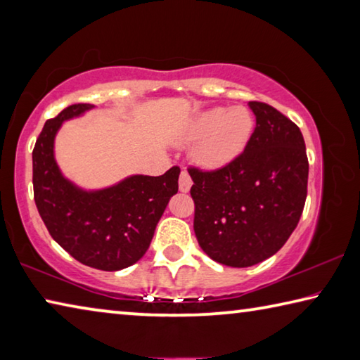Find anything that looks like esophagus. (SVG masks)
<instances>
[{
  "mask_svg": "<svg viewBox=\"0 0 360 360\" xmlns=\"http://www.w3.org/2000/svg\"><path fill=\"white\" fill-rule=\"evenodd\" d=\"M191 186H192L191 176H188L187 169H182L181 174H179V191L181 192H188V191H191Z\"/></svg>",
  "mask_w": 360,
  "mask_h": 360,
  "instance_id": "1",
  "label": "esophagus"
}]
</instances>
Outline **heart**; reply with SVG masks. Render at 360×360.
<instances>
[{
    "mask_svg": "<svg viewBox=\"0 0 360 360\" xmlns=\"http://www.w3.org/2000/svg\"><path fill=\"white\" fill-rule=\"evenodd\" d=\"M254 130V119L246 108L206 109L191 127L188 139L200 141L197 158L206 167L216 168L241 154Z\"/></svg>",
    "mask_w": 360,
    "mask_h": 360,
    "instance_id": "obj_1",
    "label": "heart"
}]
</instances>
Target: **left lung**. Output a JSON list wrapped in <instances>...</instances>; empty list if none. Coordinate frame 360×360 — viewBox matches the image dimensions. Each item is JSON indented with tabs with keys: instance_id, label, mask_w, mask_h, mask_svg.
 Returning <instances> with one entry per match:
<instances>
[{
	"instance_id": "1",
	"label": "left lung",
	"mask_w": 360,
	"mask_h": 360,
	"mask_svg": "<svg viewBox=\"0 0 360 360\" xmlns=\"http://www.w3.org/2000/svg\"><path fill=\"white\" fill-rule=\"evenodd\" d=\"M255 129L245 150L216 169L188 167L193 230L219 264L245 268L271 257L295 230L308 186L302 131L262 101H249Z\"/></svg>"
}]
</instances>
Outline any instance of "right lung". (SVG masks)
Here are the masks:
<instances>
[{
	"label": "right lung",
	"mask_w": 360,
	"mask_h": 360,
	"mask_svg": "<svg viewBox=\"0 0 360 360\" xmlns=\"http://www.w3.org/2000/svg\"><path fill=\"white\" fill-rule=\"evenodd\" d=\"M92 105L77 103L49 119L33 149V192L49 233L71 257L117 271L143 257L169 198L178 192L179 167L162 176H131L105 191L85 192L65 179L53 158V138L66 119Z\"/></svg>",
	"instance_id": "obj_1"
}]
</instances>
